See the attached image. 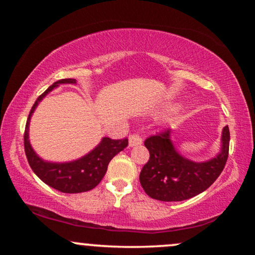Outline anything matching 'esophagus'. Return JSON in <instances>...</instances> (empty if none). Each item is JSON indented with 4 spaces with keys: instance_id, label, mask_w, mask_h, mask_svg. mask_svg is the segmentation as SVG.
<instances>
[{
    "instance_id": "esophagus-1",
    "label": "esophagus",
    "mask_w": 255,
    "mask_h": 255,
    "mask_svg": "<svg viewBox=\"0 0 255 255\" xmlns=\"http://www.w3.org/2000/svg\"><path fill=\"white\" fill-rule=\"evenodd\" d=\"M142 144V139L139 137L138 134H131L128 137V146L130 147H134V146L141 145Z\"/></svg>"
}]
</instances>
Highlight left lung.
I'll use <instances>...</instances> for the list:
<instances>
[{"label":"left lung","instance_id":"obj_1","mask_svg":"<svg viewBox=\"0 0 255 255\" xmlns=\"http://www.w3.org/2000/svg\"><path fill=\"white\" fill-rule=\"evenodd\" d=\"M170 135L169 128L146 139L144 145L149 152V160L142 167L139 181L149 197L180 202L203 193L217 180L228 160L230 131L229 127L223 128L217 155L200 162L181 154Z\"/></svg>","mask_w":255,"mask_h":255}]
</instances>
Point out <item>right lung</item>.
Listing matches in <instances>:
<instances>
[{
	"mask_svg": "<svg viewBox=\"0 0 255 255\" xmlns=\"http://www.w3.org/2000/svg\"><path fill=\"white\" fill-rule=\"evenodd\" d=\"M60 85H76L75 79H62L48 87L34 102L27 117L25 133H24V148L29 165L34 174L54 189L66 194H78L92 190L101 182L106 175L108 165L115 155L127 147L128 139L114 140L108 137L101 139L100 144L81 158L66 162L48 161L40 158L34 151L29 139V127L31 117L45 96Z\"/></svg>",
	"mask_w": 255,
	"mask_h": 255,
	"instance_id": "obj_1",
	"label": "right lung"
}]
</instances>
